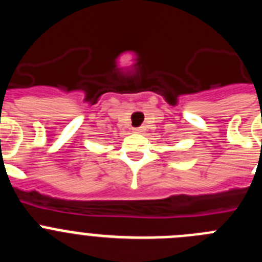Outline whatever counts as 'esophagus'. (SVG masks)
I'll list each match as a JSON object with an SVG mask.
<instances>
[{
	"label": "esophagus",
	"instance_id": "esophagus-1",
	"mask_svg": "<svg viewBox=\"0 0 262 262\" xmlns=\"http://www.w3.org/2000/svg\"><path fill=\"white\" fill-rule=\"evenodd\" d=\"M134 133H136V134L143 133V128H140V127H139V128H135V129H134Z\"/></svg>",
	"mask_w": 262,
	"mask_h": 262
}]
</instances>
